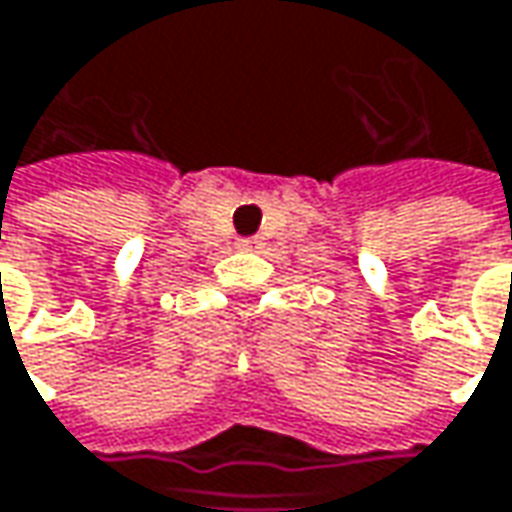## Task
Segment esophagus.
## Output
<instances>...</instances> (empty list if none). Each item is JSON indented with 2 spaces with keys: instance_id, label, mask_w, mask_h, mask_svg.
Returning <instances> with one entry per match:
<instances>
[{
  "instance_id": "esophagus-1",
  "label": "esophagus",
  "mask_w": 512,
  "mask_h": 512,
  "mask_svg": "<svg viewBox=\"0 0 512 512\" xmlns=\"http://www.w3.org/2000/svg\"><path fill=\"white\" fill-rule=\"evenodd\" d=\"M240 249H260V240H240Z\"/></svg>"
}]
</instances>
